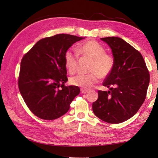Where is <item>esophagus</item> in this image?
Wrapping results in <instances>:
<instances>
[{
    "instance_id": "34e87169",
    "label": "esophagus",
    "mask_w": 158,
    "mask_h": 158,
    "mask_svg": "<svg viewBox=\"0 0 158 158\" xmlns=\"http://www.w3.org/2000/svg\"><path fill=\"white\" fill-rule=\"evenodd\" d=\"M88 92V90L85 89H81V93L82 94H86Z\"/></svg>"
}]
</instances>
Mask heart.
<instances>
[{"mask_svg":"<svg viewBox=\"0 0 158 158\" xmlns=\"http://www.w3.org/2000/svg\"><path fill=\"white\" fill-rule=\"evenodd\" d=\"M79 55L92 59L88 74H79L70 79V83L82 88L89 89L98 83L100 78H106L111 74L114 67V58L106 52V48L97 41L90 40L81 45L78 51L69 49L64 54V64L70 74L78 70Z\"/></svg>","mask_w":158,"mask_h":158,"instance_id":"1","label":"heart"}]
</instances>
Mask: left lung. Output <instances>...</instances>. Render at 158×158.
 <instances>
[{"label": "left lung", "mask_w": 158, "mask_h": 158, "mask_svg": "<svg viewBox=\"0 0 158 158\" xmlns=\"http://www.w3.org/2000/svg\"><path fill=\"white\" fill-rule=\"evenodd\" d=\"M112 49L114 67L105 80L108 92L98 91L92 104L95 116L111 124L125 121L137 113L144 103L150 74L140 52L120 37L101 38Z\"/></svg>", "instance_id": "left-lung-1"}]
</instances>
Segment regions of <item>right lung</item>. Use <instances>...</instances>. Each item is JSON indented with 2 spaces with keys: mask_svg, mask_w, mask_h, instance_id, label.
<instances>
[{
  "mask_svg": "<svg viewBox=\"0 0 158 158\" xmlns=\"http://www.w3.org/2000/svg\"><path fill=\"white\" fill-rule=\"evenodd\" d=\"M83 37L56 34L38 41L23 55L18 76V88L27 107L35 116L53 120L67 112L78 95V86H66L64 54Z\"/></svg>",
  "mask_w": 158,
  "mask_h": 158,
  "instance_id": "add662e5",
  "label": "right lung"
}]
</instances>
